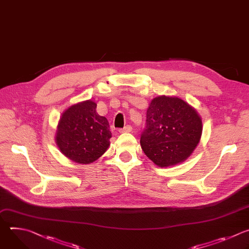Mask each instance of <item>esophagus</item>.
I'll list each match as a JSON object with an SVG mask.
<instances>
[{"instance_id": "obj_1", "label": "esophagus", "mask_w": 249, "mask_h": 249, "mask_svg": "<svg viewBox=\"0 0 249 249\" xmlns=\"http://www.w3.org/2000/svg\"><path fill=\"white\" fill-rule=\"evenodd\" d=\"M132 130V127L130 125H125L124 128L120 129V132H130Z\"/></svg>"}]
</instances>
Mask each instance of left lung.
Returning a JSON list of instances; mask_svg holds the SVG:
<instances>
[{"label": "left lung", "instance_id": "8db88e82", "mask_svg": "<svg viewBox=\"0 0 249 249\" xmlns=\"http://www.w3.org/2000/svg\"><path fill=\"white\" fill-rule=\"evenodd\" d=\"M201 133L202 121L192 107L178 97L159 96L147 109L140 145L157 166L170 167L187 159Z\"/></svg>", "mask_w": 249, "mask_h": 249}]
</instances>
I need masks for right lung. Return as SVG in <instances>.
<instances>
[{"mask_svg": "<svg viewBox=\"0 0 249 249\" xmlns=\"http://www.w3.org/2000/svg\"><path fill=\"white\" fill-rule=\"evenodd\" d=\"M88 100L67 109L60 119L56 142L62 153L78 164H90L110 146L112 133L108 120L96 112Z\"/></svg>", "mask_w": 249, "mask_h": 249, "instance_id": "add662e5", "label": "right lung"}]
</instances>
